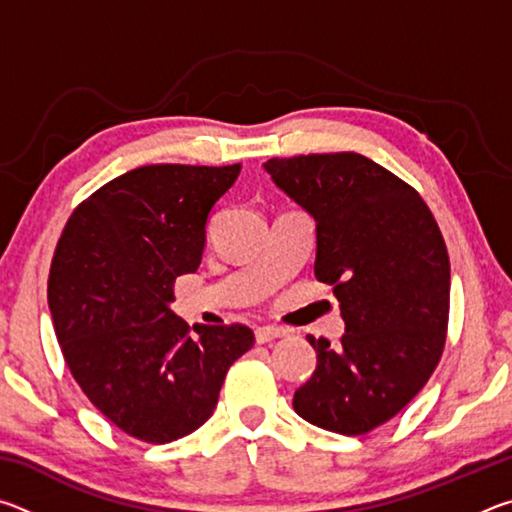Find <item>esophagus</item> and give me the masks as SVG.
Here are the masks:
<instances>
[{"instance_id":"34e87169","label":"esophagus","mask_w":512,"mask_h":512,"mask_svg":"<svg viewBox=\"0 0 512 512\" xmlns=\"http://www.w3.org/2000/svg\"><path fill=\"white\" fill-rule=\"evenodd\" d=\"M282 336H287V329L275 327V325H262V327L255 329V339H257V343H268V341L282 339Z\"/></svg>"}]
</instances>
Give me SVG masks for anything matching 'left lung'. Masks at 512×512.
<instances>
[{
	"label": "left lung",
	"instance_id": "1",
	"mask_svg": "<svg viewBox=\"0 0 512 512\" xmlns=\"http://www.w3.org/2000/svg\"><path fill=\"white\" fill-rule=\"evenodd\" d=\"M264 167L316 219V280L332 284L345 320L339 345L307 336L318 363L293 409L320 429L363 436L400 413L443 357V232L422 196L366 155L309 153Z\"/></svg>",
	"mask_w": 512,
	"mask_h": 512
}]
</instances>
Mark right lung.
<instances>
[{"mask_svg": "<svg viewBox=\"0 0 512 512\" xmlns=\"http://www.w3.org/2000/svg\"><path fill=\"white\" fill-rule=\"evenodd\" d=\"M239 164H149L76 205L49 268L56 339L85 397L131 438L164 445L196 431L232 363L253 348L246 325H196L169 309L194 273L212 205Z\"/></svg>", "mask_w": 512, "mask_h": 512, "instance_id": "add662e5", "label": "right lung"}]
</instances>
